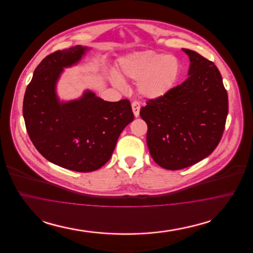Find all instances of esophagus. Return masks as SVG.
Wrapping results in <instances>:
<instances>
[{"instance_id":"34e87169","label":"esophagus","mask_w":253,"mask_h":253,"mask_svg":"<svg viewBox=\"0 0 253 253\" xmlns=\"http://www.w3.org/2000/svg\"><path fill=\"white\" fill-rule=\"evenodd\" d=\"M132 109L133 112V115L135 118L139 116V111H140V102L137 100H134L132 102Z\"/></svg>"}]
</instances>
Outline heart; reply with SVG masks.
Listing matches in <instances>:
<instances>
[{"label": "heart", "mask_w": 253, "mask_h": 253, "mask_svg": "<svg viewBox=\"0 0 253 253\" xmlns=\"http://www.w3.org/2000/svg\"><path fill=\"white\" fill-rule=\"evenodd\" d=\"M121 70L125 77L138 80V92L149 98L164 96L171 89L178 79L180 64L173 56H165L155 51L133 53L121 61ZM112 83L123 88L121 77L114 75Z\"/></svg>", "instance_id": "1"}]
</instances>
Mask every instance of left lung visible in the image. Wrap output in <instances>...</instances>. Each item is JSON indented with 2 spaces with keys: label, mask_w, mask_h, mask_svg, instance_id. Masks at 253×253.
Here are the masks:
<instances>
[{
  "label": "left lung",
  "mask_w": 253,
  "mask_h": 253,
  "mask_svg": "<svg viewBox=\"0 0 253 253\" xmlns=\"http://www.w3.org/2000/svg\"><path fill=\"white\" fill-rule=\"evenodd\" d=\"M182 50L191 61L189 78L140 109L151 156L171 170L190 167L214 151L229 111L228 93L214 63L195 51Z\"/></svg>",
  "instance_id": "1"
}]
</instances>
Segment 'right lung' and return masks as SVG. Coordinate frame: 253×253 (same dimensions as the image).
Instances as JSON below:
<instances>
[{
  "instance_id": "1",
  "label": "right lung",
  "mask_w": 253,
  "mask_h": 253,
  "mask_svg": "<svg viewBox=\"0 0 253 253\" xmlns=\"http://www.w3.org/2000/svg\"><path fill=\"white\" fill-rule=\"evenodd\" d=\"M87 47L76 45L46 56L37 66L24 97L26 131L48 161L75 171L101 168L112 157L122 130L133 121L128 99L105 101L91 91L60 102L56 84L63 67L76 64Z\"/></svg>"
}]
</instances>
